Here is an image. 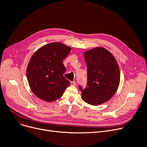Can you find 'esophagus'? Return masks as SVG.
I'll return each mask as SVG.
<instances>
[{
  "mask_svg": "<svg viewBox=\"0 0 147 147\" xmlns=\"http://www.w3.org/2000/svg\"><path fill=\"white\" fill-rule=\"evenodd\" d=\"M70 84H71V85H72V86H75L76 85V82L71 81V82H70Z\"/></svg>",
  "mask_w": 147,
  "mask_h": 147,
  "instance_id": "34e87169",
  "label": "esophagus"
}]
</instances>
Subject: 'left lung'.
<instances>
[{"mask_svg": "<svg viewBox=\"0 0 147 147\" xmlns=\"http://www.w3.org/2000/svg\"><path fill=\"white\" fill-rule=\"evenodd\" d=\"M87 65V85H79L82 98L91 105L110 100L115 94L120 81L117 62L112 54L103 47H96L84 53Z\"/></svg>", "mask_w": 147, "mask_h": 147, "instance_id": "1", "label": "left lung"}]
</instances>
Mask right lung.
Segmentation results:
<instances>
[{
    "label": "right lung",
    "mask_w": 147,
    "mask_h": 147,
    "mask_svg": "<svg viewBox=\"0 0 147 147\" xmlns=\"http://www.w3.org/2000/svg\"><path fill=\"white\" fill-rule=\"evenodd\" d=\"M71 48L60 42H52L40 48L31 57L26 75L32 91L38 98L52 102L62 97L70 82L64 76L63 64Z\"/></svg>",
    "instance_id": "obj_1"
}]
</instances>
